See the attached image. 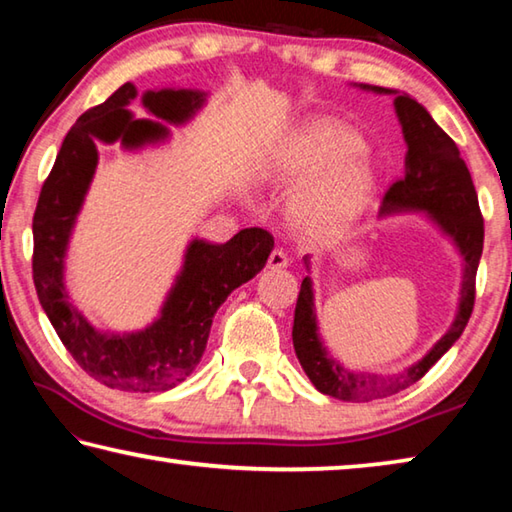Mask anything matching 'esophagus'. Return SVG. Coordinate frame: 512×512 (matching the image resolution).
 I'll return each mask as SVG.
<instances>
[{
  "instance_id": "esophagus-1",
  "label": "esophagus",
  "mask_w": 512,
  "mask_h": 512,
  "mask_svg": "<svg viewBox=\"0 0 512 512\" xmlns=\"http://www.w3.org/2000/svg\"><path fill=\"white\" fill-rule=\"evenodd\" d=\"M289 266V257L282 248H275L271 255H268V268H284Z\"/></svg>"
}]
</instances>
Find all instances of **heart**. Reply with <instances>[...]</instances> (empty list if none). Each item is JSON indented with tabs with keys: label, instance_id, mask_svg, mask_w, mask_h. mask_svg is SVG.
<instances>
[{
	"label": "heart",
	"instance_id": "heart-1",
	"mask_svg": "<svg viewBox=\"0 0 512 512\" xmlns=\"http://www.w3.org/2000/svg\"><path fill=\"white\" fill-rule=\"evenodd\" d=\"M361 137L336 124H316L293 144L280 176L300 183L320 174L296 201L293 219L309 235L327 237L348 228L366 210L375 189V173L363 158Z\"/></svg>",
	"mask_w": 512,
	"mask_h": 512
}]
</instances>
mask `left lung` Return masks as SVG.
<instances>
[{
  "mask_svg": "<svg viewBox=\"0 0 512 512\" xmlns=\"http://www.w3.org/2000/svg\"><path fill=\"white\" fill-rule=\"evenodd\" d=\"M372 90L391 92L384 88ZM395 110L409 151H406L404 176L397 178L384 192L381 212L424 210L440 223V228L456 241L465 259L461 302H458L456 318L447 334L415 366L391 377L354 375L332 357H327L323 343L318 339L311 280L305 277L300 284L296 316H293V348H296V357L311 384L320 393L343 402L381 400V397H391L420 381L463 334L476 298V268H479L483 253V214L470 171H467L452 137L431 119L418 101L400 94L395 97Z\"/></svg>",
  "mask_w": 512,
  "mask_h": 512,
  "instance_id": "left-lung-1",
  "label": "left lung"
}]
</instances>
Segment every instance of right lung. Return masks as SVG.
Returning a JSON list of instances; mask_svg holds the SVG:
<instances>
[{"label": "right lung", "instance_id": "obj_1", "mask_svg": "<svg viewBox=\"0 0 512 512\" xmlns=\"http://www.w3.org/2000/svg\"><path fill=\"white\" fill-rule=\"evenodd\" d=\"M135 85L124 83L90 108L69 128L56 155L33 214V284L47 318L74 361L108 388L131 393L169 391L185 381L201 361L212 318L225 298L262 271L273 250V235L246 228L225 244L194 241L185 268L151 327L128 336H108L94 329L69 305L63 287V257L69 232L97 167V140L142 146L162 140L167 128L133 119L126 110ZM144 106L155 117L180 124L201 108L203 94L194 90L146 92Z\"/></svg>", "mask_w": 512, "mask_h": 512}]
</instances>
